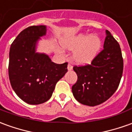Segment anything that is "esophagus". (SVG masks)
Segmentation results:
<instances>
[{
    "label": "esophagus",
    "instance_id": "1",
    "mask_svg": "<svg viewBox=\"0 0 132 132\" xmlns=\"http://www.w3.org/2000/svg\"><path fill=\"white\" fill-rule=\"evenodd\" d=\"M67 68H68V70H69V71H71V70L73 69L72 65H71V63H69V64H68V67H67Z\"/></svg>",
    "mask_w": 132,
    "mask_h": 132
}]
</instances>
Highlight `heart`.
Listing matches in <instances>:
<instances>
[{
  "instance_id": "1",
  "label": "heart",
  "mask_w": 132,
  "mask_h": 132,
  "mask_svg": "<svg viewBox=\"0 0 132 132\" xmlns=\"http://www.w3.org/2000/svg\"><path fill=\"white\" fill-rule=\"evenodd\" d=\"M62 46L68 50L74 51L73 59L76 63H88L96 56L101 46L100 38L87 34H80L61 40Z\"/></svg>"
}]
</instances>
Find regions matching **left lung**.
<instances>
[{
  "label": "left lung",
  "instance_id": "obj_1",
  "mask_svg": "<svg viewBox=\"0 0 132 132\" xmlns=\"http://www.w3.org/2000/svg\"><path fill=\"white\" fill-rule=\"evenodd\" d=\"M104 49L91 64L73 66L78 79L72 86L75 98L82 104L94 106L114 94L119 85L124 63L119 44L106 31Z\"/></svg>",
  "mask_w": 132,
  "mask_h": 132
}]
</instances>
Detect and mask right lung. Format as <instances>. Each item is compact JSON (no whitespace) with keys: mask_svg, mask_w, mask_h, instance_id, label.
Masks as SVG:
<instances>
[{"mask_svg":"<svg viewBox=\"0 0 132 132\" xmlns=\"http://www.w3.org/2000/svg\"><path fill=\"white\" fill-rule=\"evenodd\" d=\"M46 34V26L28 27L18 34L9 52L8 76L13 89L29 104H40L51 97L56 83L67 72L68 63L57 64L36 45Z\"/></svg>","mask_w":132,"mask_h":132,"instance_id":"obj_1","label":"right lung"}]
</instances>
